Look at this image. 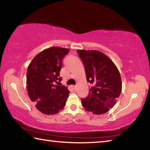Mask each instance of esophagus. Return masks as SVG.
<instances>
[{
  "label": "esophagus",
  "mask_w": 150,
  "mask_h": 150,
  "mask_svg": "<svg viewBox=\"0 0 150 150\" xmlns=\"http://www.w3.org/2000/svg\"><path fill=\"white\" fill-rule=\"evenodd\" d=\"M73 89H74V90H75L76 89V87H77V86H73Z\"/></svg>",
  "instance_id": "obj_1"
}]
</instances>
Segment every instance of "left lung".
Returning <instances> with one entry per match:
<instances>
[{
    "instance_id": "left-lung-1",
    "label": "left lung",
    "mask_w": 150,
    "mask_h": 150,
    "mask_svg": "<svg viewBox=\"0 0 150 150\" xmlns=\"http://www.w3.org/2000/svg\"><path fill=\"white\" fill-rule=\"evenodd\" d=\"M77 52L84 64L87 82L92 85L87 97L81 100L82 105L94 115L107 112L121 93L120 72L112 61L99 51Z\"/></svg>"
}]
</instances>
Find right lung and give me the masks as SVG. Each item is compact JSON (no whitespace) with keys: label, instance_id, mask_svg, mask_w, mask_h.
I'll return each mask as SVG.
<instances>
[{"label":"right lung","instance_id":"obj_1","mask_svg":"<svg viewBox=\"0 0 150 150\" xmlns=\"http://www.w3.org/2000/svg\"><path fill=\"white\" fill-rule=\"evenodd\" d=\"M67 48L50 47L35 55L28 67L26 88L35 108L42 113L53 115L65 107L70 93L67 87L55 85L62 78L59 72Z\"/></svg>","mask_w":150,"mask_h":150}]
</instances>
